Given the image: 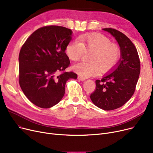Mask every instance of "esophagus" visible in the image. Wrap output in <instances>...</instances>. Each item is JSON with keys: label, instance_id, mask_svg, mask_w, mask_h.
Wrapping results in <instances>:
<instances>
[{"label": "esophagus", "instance_id": "34e87169", "mask_svg": "<svg viewBox=\"0 0 153 153\" xmlns=\"http://www.w3.org/2000/svg\"><path fill=\"white\" fill-rule=\"evenodd\" d=\"M78 79H79V80H81V81H84L85 80V78H84V77L81 76H78Z\"/></svg>", "mask_w": 153, "mask_h": 153}]
</instances>
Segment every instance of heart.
I'll use <instances>...</instances> for the list:
<instances>
[{
  "label": "heart",
  "instance_id": "b5f03b06",
  "mask_svg": "<svg viewBox=\"0 0 153 153\" xmlns=\"http://www.w3.org/2000/svg\"><path fill=\"white\" fill-rule=\"evenodd\" d=\"M77 40L70 42L65 52L69 59L77 61L81 58L84 51H92L89 56V62H80L73 66L74 71L84 77L99 74L100 70L106 72L114 68L120 56L119 47L111 43L110 40L100 33L82 35Z\"/></svg>",
  "mask_w": 153,
  "mask_h": 153
}]
</instances>
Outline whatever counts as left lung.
Returning a JSON list of instances; mask_svg holds the SVG:
<instances>
[{"label": "left lung", "instance_id": "obj_1", "mask_svg": "<svg viewBox=\"0 0 153 153\" xmlns=\"http://www.w3.org/2000/svg\"><path fill=\"white\" fill-rule=\"evenodd\" d=\"M117 41L121 58L117 65L101 80H96L91 99L99 108L112 110L121 107L133 95L140 73L137 50L125 35L114 28H103Z\"/></svg>", "mask_w": 153, "mask_h": 153}]
</instances>
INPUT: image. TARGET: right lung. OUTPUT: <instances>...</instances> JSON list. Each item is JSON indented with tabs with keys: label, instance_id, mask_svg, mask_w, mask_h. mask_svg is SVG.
Returning <instances> with one entry per match:
<instances>
[{
	"label": "right lung",
	"instance_id": "1",
	"mask_svg": "<svg viewBox=\"0 0 153 153\" xmlns=\"http://www.w3.org/2000/svg\"><path fill=\"white\" fill-rule=\"evenodd\" d=\"M71 29L46 26L34 31L19 54V84L28 99L37 107L48 108L56 105L65 93L73 72H65L70 64L65 50L72 39Z\"/></svg>",
	"mask_w": 153,
	"mask_h": 153
}]
</instances>
